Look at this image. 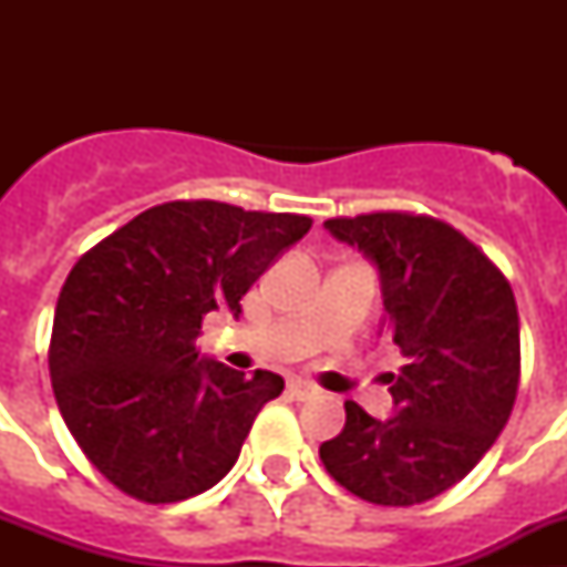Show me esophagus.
<instances>
[{"mask_svg":"<svg viewBox=\"0 0 567 567\" xmlns=\"http://www.w3.org/2000/svg\"><path fill=\"white\" fill-rule=\"evenodd\" d=\"M287 392L292 394L295 400H309V398H315V394H318V389H315L312 383H307V380H289Z\"/></svg>","mask_w":567,"mask_h":567,"instance_id":"1","label":"esophagus"}]
</instances>
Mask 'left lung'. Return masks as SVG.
Returning a JSON list of instances; mask_svg holds the SVG:
<instances>
[{
  "label": "left lung",
  "mask_w": 567,
  "mask_h": 567,
  "mask_svg": "<svg viewBox=\"0 0 567 567\" xmlns=\"http://www.w3.org/2000/svg\"><path fill=\"white\" fill-rule=\"evenodd\" d=\"M323 227L380 275L383 327L403 352L389 374L394 414L346 403V425L320 460L374 505L437 497L483 460L519 385V315L508 280L465 235L429 215L372 213Z\"/></svg>",
  "instance_id": "8db88e82"
}]
</instances>
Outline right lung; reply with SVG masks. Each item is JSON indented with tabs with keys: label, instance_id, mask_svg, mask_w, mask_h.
<instances>
[{
	"label": "right lung",
	"instance_id": "add662e5",
	"mask_svg": "<svg viewBox=\"0 0 567 567\" xmlns=\"http://www.w3.org/2000/svg\"><path fill=\"white\" fill-rule=\"evenodd\" d=\"M312 218L169 202L135 215L70 269L53 318L50 380L70 434L142 503H182L233 468L284 378L202 358L204 315L240 298Z\"/></svg>",
	"mask_w": 567,
	"mask_h": 567
}]
</instances>
